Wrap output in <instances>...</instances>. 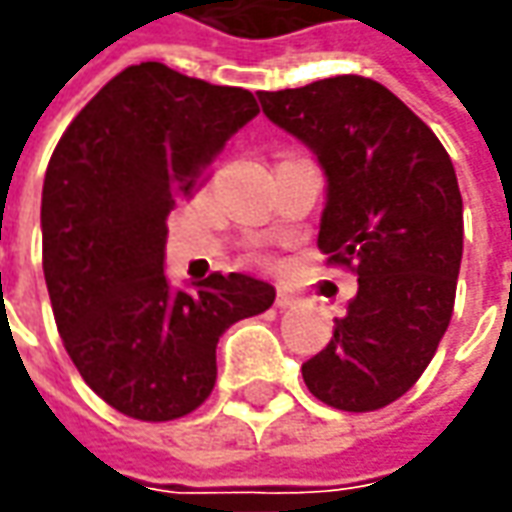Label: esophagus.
Instances as JSON below:
<instances>
[{
  "instance_id": "1",
  "label": "esophagus",
  "mask_w": 512,
  "mask_h": 512,
  "mask_svg": "<svg viewBox=\"0 0 512 512\" xmlns=\"http://www.w3.org/2000/svg\"><path fill=\"white\" fill-rule=\"evenodd\" d=\"M300 297L294 294V291H288V288H277V308H291V305H297Z\"/></svg>"
}]
</instances>
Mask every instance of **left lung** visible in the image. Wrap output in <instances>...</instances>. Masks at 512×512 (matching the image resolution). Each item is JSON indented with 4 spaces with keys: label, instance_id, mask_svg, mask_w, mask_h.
Masks as SVG:
<instances>
[{
    "label": "left lung",
    "instance_id": "left-lung-1",
    "mask_svg": "<svg viewBox=\"0 0 512 512\" xmlns=\"http://www.w3.org/2000/svg\"><path fill=\"white\" fill-rule=\"evenodd\" d=\"M257 100L314 151L328 179L316 243L358 274L330 342L302 364L305 387L333 409H381L415 387L451 322L462 260L451 156L403 100L361 75Z\"/></svg>",
    "mask_w": 512,
    "mask_h": 512
}]
</instances>
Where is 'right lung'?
I'll use <instances>...</instances> for the list:
<instances>
[{
  "instance_id": "1",
  "label": "right lung",
  "mask_w": 512,
  "mask_h": 512,
  "mask_svg": "<svg viewBox=\"0 0 512 512\" xmlns=\"http://www.w3.org/2000/svg\"><path fill=\"white\" fill-rule=\"evenodd\" d=\"M257 111L241 86L145 61L111 78L52 151L41 246L55 325L83 381L134 420L198 409L218 336L274 302L249 274L215 271L190 291L165 277L170 210Z\"/></svg>"
}]
</instances>
